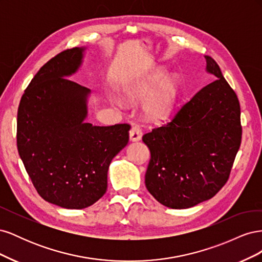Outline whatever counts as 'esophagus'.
I'll return each instance as SVG.
<instances>
[{
    "mask_svg": "<svg viewBox=\"0 0 262 262\" xmlns=\"http://www.w3.org/2000/svg\"><path fill=\"white\" fill-rule=\"evenodd\" d=\"M142 138V130L140 129L139 125H133L130 130V140L132 142L140 141Z\"/></svg>",
    "mask_w": 262,
    "mask_h": 262,
    "instance_id": "1",
    "label": "esophagus"
}]
</instances>
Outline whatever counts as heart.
<instances>
[{
  "label": "heart",
  "mask_w": 262,
  "mask_h": 262,
  "mask_svg": "<svg viewBox=\"0 0 262 262\" xmlns=\"http://www.w3.org/2000/svg\"><path fill=\"white\" fill-rule=\"evenodd\" d=\"M178 90L176 78L168 77L167 71L158 69L126 86L124 95L132 102L145 99V115L152 120L161 121L171 113L178 97Z\"/></svg>",
  "instance_id": "b5f03b06"
}]
</instances>
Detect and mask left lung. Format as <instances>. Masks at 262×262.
Wrapping results in <instances>:
<instances>
[{"label":"left lung","mask_w":262,"mask_h":262,"mask_svg":"<svg viewBox=\"0 0 262 262\" xmlns=\"http://www.w3.org/2000/svg\"><path fill=\"white\" fill-rule=\"evenodd\" d=\"M205 71L216 80L182 106L172 120L144 134L150 152L148 192L163 205L188 209L209 200L229 177L242 142L241 106L217 63Z\"/></svg>","instance_id":"8db88e82"}]
</instances>
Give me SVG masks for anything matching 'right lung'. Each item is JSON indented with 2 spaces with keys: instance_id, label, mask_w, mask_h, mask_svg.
<instances>
[{
  "instance_id": "right-lung-1",
  "label": "right lung",
  "mask_w": 262,
  "mask_h": 262,
  "mask_svg": "<svg viewBox=\"0 0 262 262\" xmlns=\"http://www.w3.org/2000/svg\"><path fill=\"white\" fill-rule=\"evenodd\" d=\"M85 48L68 49L38 71L17 112V148L43 200L64 209H84L107 190L113 158L128 144L126 123L85 121L91 90L68 80L83 62Z\"/></svg>"
}]
</instances>
